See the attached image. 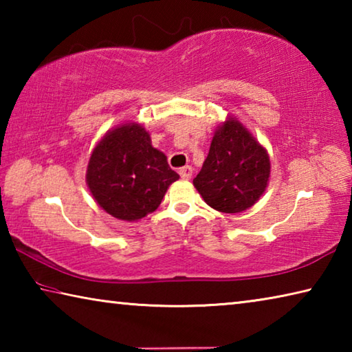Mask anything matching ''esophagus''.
<instances>
[{
	"label": "esophagus",
	"instance_id": "1",
	"mask_svg": "<svg viewBox=\"0 0 352 352\" xmlns=\"http://www.w3.org/2000/svg\"><path fill=\"white\" fill-rule=\"evenodd\" d=\"M178 174H180L183 180H189V178L192 177V168H190V166H184V168L178 170Z\"/></svg>",
	"mask_w": 352,
	"mask_h": 352
}]
</instances>
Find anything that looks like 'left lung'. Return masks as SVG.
Listing matches in <instances>:
<instances>
[{
  "mask_svg": "<svg viewBox=\"0 0 352 352\" xmlns=\"http://www.w3.org/2000/svg\"><path fill=\"white\" fill-rule=\"evenodd\" d=\"M270 157L236 116L214 132L210 152L194 186L216 211L237 214L252 208L269 184Z\"/></svg>",
  "mask_w": 352,
  "mask_h": 352,
  "instance_id": "left-lung-1",
  "label": "left lung"
}]
</instances>
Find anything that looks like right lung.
<instances>
[{"mask_svg":"<svg viewBox=\"0 0 352 352\" xmlns=\"http://www.w3.org/2000/svg\"><path fill=\"white\" fill-rule=\"evenodd\" d=\"M85 178L93 199L105 212L136 222L157 210L180 175L169 168L166 155L152 146L147 130L127 121L100 138Z\"/></svg>","mask_w":352,"mask_h":352,"instance_id":"obj_1","label":"right lung"}]
</instances>
